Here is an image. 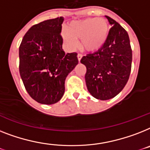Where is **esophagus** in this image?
<instances>
[{"instance_id": "34e87169", "label": "esophagus", "mask_w": 150, "mask_h": 150, "mask_svg": "<svg viewBox=\"0 0 150 150\" xmlns=\"http://www.w3.org/2000/svg\"><path fill=\"white\" fill-rule=\"evenodd\" d=\"M78 60H79V62H80V61H81V58H82V54H78Z\"/></svg>"}]
</instances>
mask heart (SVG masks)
<instances>
[{
	"label": "heart",
	"mask_w": 150,
	"mask_h": 150,
	"mask_svg": "<svg viewBox=\"0 0 150 150\" xmlns=\"http://www.w3.org/2000/svg\"><path fill=\"white\" fill-rule=\"evenodd\" d=\"M109 32V24L105 19L88 18L69 23L63 31L62 37L70 47H75L76 41H81L82 49L95 52L106 42Z\"/></svg>",
	"instance_id": "1"
}]
</instances>
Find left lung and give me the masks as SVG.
Wrapping results in <instances>:
<instances>
[{
    "label": "left lung",
    "mask_w": 150,
    "mask_h": 150,
    "mask_svg": "<svg viewBox=\"0 0 150 150\" xmlns=\"http://www.w3.org/2000/svg\"><path fill=\"white\" fill-rule=\"evenodd\" d=\"M112 28L104 45L97 52L83 56L86 86L93 97L108 100L117 96L127 83L132 54L127 31L118 22L105 16Z\"/></svg>",
    "instance_id": "left-lung-1"
}]
</instances>
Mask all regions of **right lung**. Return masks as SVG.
Listing matches in <instances>:
<instances>
[{
    "mask_svg": "<svg viewBox=\"0 0 150 150\" xmlns=\"http://www.w3.org/2000/svg\"><path fill=\"white\" fill-rule=\"evenodd\" d=\"M64 18L35 24L24 35L19 47V71L25 89L41 104L58 103L64 92L67 75L79 63L77 53L63 51Z\"/></svg>",
    "mask_w": 150,
    "mask_h": 150,
    "instance_id": "add662e5",
    "label": "right lung"
}]
</instances>
